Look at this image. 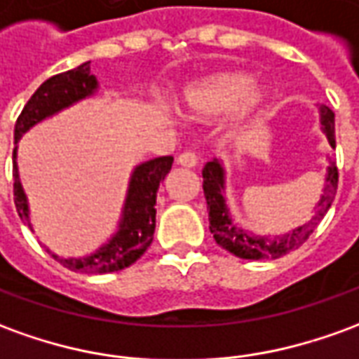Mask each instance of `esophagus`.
<instances>
[{"instance_id":"esophagus-1","label":"esophagus","mask_w":359,"mask_h":359,"mask_svg":"<svg viewBox=\"0 0 359 359\" xmlns=\"http://www.w3.org/2000/svg\"><path fill=\"white\" fill-rule=\"evenodd\" d=\"M179 165L180 167H188V169H192V167H196L198 165V155L192 151V149H187V151H182L179 155Z\"/></svg>"}]
</instances>
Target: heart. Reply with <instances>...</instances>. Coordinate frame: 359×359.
Masks as SVG:
<instances>
[{
    "mask_svg": "<svg viewBox=\"0 0 359 359\" xmlns=\"http://www.w3.org/2000/svg\"><path fill=\"white\" fill-rule=\"evenodd\" d=\"M266 95L245 72H217L205 75L182 91V110L194 118H210L231 112L233 122L245 124L264 107Z\"/></svg>",
    "mask_w": 359,
    "mask_h": 359,
    "instance_id": "1",
    "label": "heart"
}]
</instances>
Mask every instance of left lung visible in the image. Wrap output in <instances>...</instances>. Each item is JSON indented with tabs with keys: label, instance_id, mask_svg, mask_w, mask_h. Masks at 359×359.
Masks as SVG:
<instances>
[{
	"label": "left lung",
	"instance_id": "left-lung-1",
	"mask_svg": "<svg viewBox=\"0 0 359 359\" xmlns=\"http://www.w3.org/2000/svg\"><path fill=\"white\" fill-rule=\"evenodd\" d=\"M320 124L325 128L328 137V144L334 147V112L328 107H320ZM202 179H204V196L208 202V214H210V231L214 233L215 243L229 250L231 255L239 258H247V260H268V258H280L292 252V250L299 249L305 241L309 239L313 229L320 223L328 212V208L332 204V200L337 196L338 188V169L334 161L330 159V167L327 172V184H325V192L320 196V202L317 208V214L309 223H305L303 227L295 229V231L282 235V237H260V235H252V233L245 231L237 227L229 217L227 205H225V198H223V190H225V172H223L222 163L214 159L208 161L202 169Z\"/></svg>",
	"mask_w": 359,
	"mask_h": 359
}]
</instances>
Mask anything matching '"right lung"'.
<instances>
[{
	"mask_svg": "<svg viewBox=\"0 0 359 359\" xmlns=\"http://www.w3.org/2000/svg\"><path fill=\"white\" fill-rule=\"evenodd\" d=\"M89 64L91 62H85L75 69L54 75L40 85L15 122V144L21 140V136L29 128L39 124L40 120L48 118L52 114H56L57 110L66 109L69 104L81 101L95 93L97 79H95V75H91ZM15 157H17V149H13L15 205H17L19 217L22 222L29 223V205H27V196L22 192L21 180H19ZM171 167V155L157 157V159L137 165L132 179H130V188H128L126 204H124V214H122L118 231L95 255L83 258H62L50 252V249L46 250L54 257V260L74 272L109 274V272H118V270H124L130 264H134L154 241L157 188H159V182L169 175ZM29 227H31V223H29Z\"/></svg>",
	"mask_w": 359,
	"mask_h": 359,
	"instance_id": "obj_1",
	"label": "right lung"
}]
</instances>
